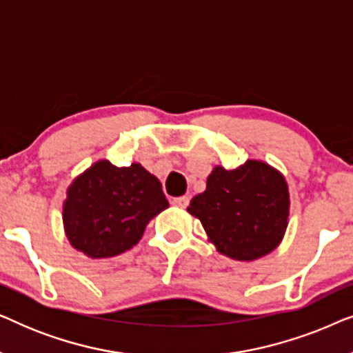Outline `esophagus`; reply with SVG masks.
I'll use <instances>...</instances> for the list:
<instances>
[{"mask_svg": "<svg viewBox=\"0 0 353 353\" xmlns=\"http://www.w3.org/2000/svg\"><path fill=\"white\" fill-rule=\"evenodd\" d=\"M172 204L175 207H181V209H185L190 204V196H180V197H173L172 199Z\"/></svg>", "mask_w": 353, "mask_h": 353, "instance_id": "esophagus-1", "label": "esophagus"}]
</instances>
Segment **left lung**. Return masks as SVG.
I'll return each mask as SVG.
<instances>
[{"mask_svg": "<svg viewBox=\"0 0 353 353\" xmlns=\"http://www.w3.org/2000/svg\"><path fill=\"white\" fill-rule=\"evenodd\" d=\"M188 212L197 216L219 252L249 262L276 248L289 216V191L279 172L260 161L234 170L215 167Z\"/></svg>", "mask_w": 353, "mask_h": 353, "instance_id": "left-lung-1", "label": "left lung"}]
</instances>
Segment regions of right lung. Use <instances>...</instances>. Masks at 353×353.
Segmentation results:
<instances>
[{
  "label": "right lung",
  "instance_id": "add662e5",
  "mask_svg": "<svg viewBox=\"0 0 353 353\" xmlns=\"http://www.w3.org/2000/svg\"><path fill=\"white\" fill-rule=\"evenodd\" d=\"M167 207L161 181L139 163L115 167L99 161L67 191L65 233L88 257H114L132 249L148 221Z\"/></svg>",
  "mask_w": 353,
  "mask_h": 353
}]
</instances>
